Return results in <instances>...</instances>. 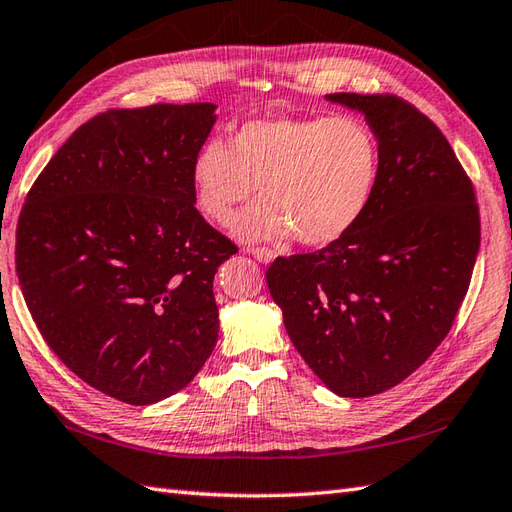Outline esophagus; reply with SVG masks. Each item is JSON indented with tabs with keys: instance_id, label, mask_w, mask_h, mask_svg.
<instances>
[{
	"instance_id": "esophagus-1",
	"label": "esophagus",
	"mask_w": 512,
	"mask_h": 512,
	"mask_svg": "<svg viewBox=\"0 0 512 512\" xmlns=\"http://www.w3.org/2000/svg\"><path fill=\"white\" fill-rule=\"evenodd\" d=\"M247 252L252 254L258 260V263H265V265L271 263V260L276 258V254L271 252V249H267V247H247Z\"/></svg>"
}]
</instances>
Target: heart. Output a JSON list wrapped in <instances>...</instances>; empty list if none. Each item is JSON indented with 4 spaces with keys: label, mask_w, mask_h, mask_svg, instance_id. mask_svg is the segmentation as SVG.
<instances>
[{
    "label": "heart",
    "mask_w": 512,
    "mask_h": 512,
    "mask_svg": "<svg viewBox=\"0 0 512 512\" xmlns=\"http://www.w3.org/2000/svg\"><path fill=\"white\" fill-rule=\"evenodd\" d=\"M381 170L377 133L357 116L258 118L230 142L203 144L190 166L192 199L208 221L227 225L253 198L264 201L234 223L245 241L295 234L331 245L366 214Z\"/></svg>",
    "instance_id": "obj_1"
}]
</instances>
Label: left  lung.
Here are the masks:
<instances>
[{
	"label": "left lung",
	"mask_w": 512,
	"mask_h": 512,
	"mask_svg": "<svg viewBox=\"0 0 512 512\" xmlns=\"http://www.w3.org/2000/svg\"><path fill=\"white\" fill-rule=\"evenodd\" d=\"M359 109L381 149L361 221L311 254L278 256L271 298L326 388L363 399L394 388L451 331L480 249L467 170L423 111L394 94H328Z\"/></svg>",
	"instance_id": "1"
}]
</instances>
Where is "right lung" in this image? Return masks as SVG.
<instances>
[{"label": "right lung", "instance_id": "1", "mask_svg": "<svg viewBox=\"0 0 512 512\" xmlns=\"http://www.w3.org/2000/svg\"><path fill=\"white\" fill-rule=\"evenodd\" d=\"M212 102L109 109L81 124L28 190L21 291L76 377L129 405L179 392L212 355V280L238 247L201 217L190 166Z\"/></svg>", "mask_w": 512, "mask_h": 512}]
</instances>
